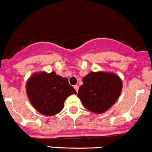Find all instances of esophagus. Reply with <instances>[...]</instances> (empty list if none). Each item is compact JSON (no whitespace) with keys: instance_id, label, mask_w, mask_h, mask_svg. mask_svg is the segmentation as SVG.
<instances>
[{"instance_id":"obj_1","label":"esophagus","mask_w":152,"mask_h":152,"mask_svg":"<svg viewBox=\"0 0 152 152\" xmlns=\"http://www.w3.org/2000/svg\"><path fill=\"white\" fill-rule=\"evenodd\" d=\"M74 88H75V90H76V91H77V92H78V90H79V86H78V85H75V86H74Z\"/></svg>"}]
</instances>
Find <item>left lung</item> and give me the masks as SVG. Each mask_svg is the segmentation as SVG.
<instances>
[{"label": "left lung", "instance_id": "left-lung-1", "mask_svg": "<svg viewBox=\"0 0 152 152\" xmlns=\"http://www.w3.org/2000/svg\"><path fill=\"white\" fill-rule=\"evenodd\" d=\"M77 97L85 108L95 113L108 110L118 98L122 82L113 73L91 72L83 80Z\"/></svg>", "mask_w": 152, "mask_h": 152}]
</instances>
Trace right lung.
Here are the masks:
<instances>
[{
  "mask_svg": "<svg viewBox=\"0 0 152 152\" xmlns=\"http://www.w3.org/2000/svg\"><path fill=\"white\" fill-rule=\"evenodd\" d=\"M26 93L37 110L50 116L61 111L67 97L77 92L69 84L67 78L52 72L33 75L26 83Z\"/></svg>",
  "mask_w": 152,
  "mask_h": 152,
  "instance_id": "obj_1",
  "label": "right lung"
}]
</instances>
